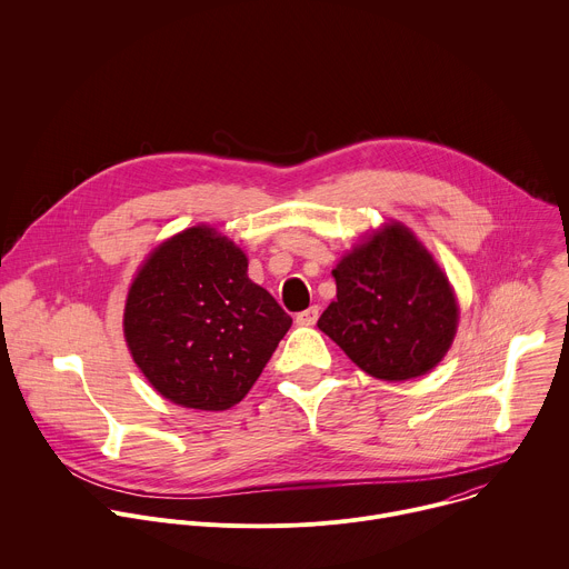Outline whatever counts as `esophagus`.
<instances>
[{"mask_svg":"<svg viewBox=\"0 0 569 569\" xmlns=\"http://www.w3.org/2000/svg\"><path fill=\"white\" fill-rule=\"evenodd\" d=\"M317 319H319V306H310L308 310L297 315V323L299 326H312Z\"/></svg>","mask_w":569,"mask_h":569,"instance_id":"esophagus-1","label":"esophagus"}]
</instances>
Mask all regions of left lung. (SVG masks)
<instances>
[{
	"label": "left lung",
	"mask_w": 569,
	"mask_h": 569,
	"mask_svg": "<svg viewBox=\"0 0 569 569\" xmlns=\"http://www.w3.org/2000/svg\"><path fill=\"white\" fill-rule=\"evenodd\" d=\"M337 299L317 326L363 372L405 382L436 368L458 330L447 274L402 223L355 246L332 270Z\"/></svg>",
	"instance_id": "left-lung-1"
}]
</instances>
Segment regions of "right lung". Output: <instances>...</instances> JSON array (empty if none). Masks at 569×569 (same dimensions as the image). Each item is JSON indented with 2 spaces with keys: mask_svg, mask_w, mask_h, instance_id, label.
Here are the masks:
<instances>
[{
  "mask_svg": "<svg viewBox=\"0 0 569 569\" xmlns=\"http://www.w3.org/2000/svg\"><path fill=\"white\" fill-rule=\"evenodd\" d=\"M292 319L250 281L248 257L214 228L160 243L124 303V339L149 385L169 402L226 411L239 405Z\"/></svg>",
  "mask_w": 569,
  "mask_h": 569,
  "instance_id": "1",
  "label": "right lung"
}]
</instances>
